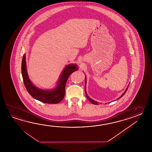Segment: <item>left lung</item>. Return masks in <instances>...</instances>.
Here are the masks:
<instances>
[{
	"mask_svg": "<svg viewBox=\"0 0 152 152\" xmlns=\"http://www.w3.org/2000/svg\"><path fill=\"white\" fill-rule=\"evenodd\" d=\"M86 78L85 77V94H86V96L87 97V99H88V100H89L90 102H91L93 104H94V105H97L98 104V103H97V102H96V101H94V100H93V99H91L90 97L88 96V95H87V93H86ZM128 87H129V86H128V87L126 88V90L125 91V92L123 93V94L121 96V97L119 98H118L117 99H119L120 98H121V97H123V96L124 95V94H126V91L128 90Z\"/></svg>",
	"mask_w": 152,
	"mask_h": 152,
	"instance_id": "left-lung-1",
	"label": "left lung"
}]
</instances>
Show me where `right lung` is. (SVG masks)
Instances as JSON below:
<instances>
[{
	"instance_id": "1",
	"label": "right lung",
	"mask_w": 152,
	"mask_h": 152,
	"mask_svg": "<svg viewBox=\"0 0 152 152\" xmlns=\"http://www.w3.org/2000/svg\"><path fill=\"white\" fill-rule=\"evenodd\" d=\"M77 69V65L66 66L60 76L57 87L54 90H42L35 87L29 79L26 71V55H23L22 62V75L26 90L34 98L45 103L57 104L63 99L67 80L69 75Z\"/></svg>"
}]
</instances>
